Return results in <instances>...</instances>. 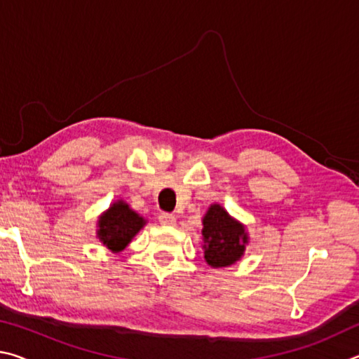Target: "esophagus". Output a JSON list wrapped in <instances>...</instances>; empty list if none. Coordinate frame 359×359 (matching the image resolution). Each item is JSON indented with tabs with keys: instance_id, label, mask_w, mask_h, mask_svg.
<instances>
[{
	"instance_id": "obj_1",
	"label": "esophagus",
	"mask_w": 359,
	"mask_h": 359,
	"mask_svg": "<svg viewBox=\"0 0 359 359\" xmlns=\"http://www.w3.org/2000/svg\"><path fill=\"white\" fill-rule=\"evenodd\" d=\"M158 220H160L161 224H165V226H174L175 222H177V217H175L174 214L163 212V214H160V217H158Z\"/></svg>"
}]
</instances>
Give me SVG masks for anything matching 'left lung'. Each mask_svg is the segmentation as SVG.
Listing matches in <instances>:
<instances>
[{
  "mask_svg": "<svg viewBox=\"0 0 359 359\" xmlns=\"http://www.w3.org/2000/svg\"><path fill=\"white\" fill-rule=\"evenodd\" d=\"M204 259L212 267H226L242 258L248 244L245 226L220 204H212L203 218Z\"/></svg>",
  "mask_w": 359,
  "mask_h": 359,
  "instance_id": "8db88e82",
  "label": "left lung"
}]
</instances>
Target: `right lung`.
<instances>
[{"label": "right lung", "mask_w": 359, "mask_h": 359, "mask_svg": "<svg viewBox=\"0 0 359 359\" xmlns=\"http://www.w3.org/2000/svg\"><path fill=\"white\" fill-rule=\"evenodd\" d=\"M147 223L125 201H117L98 218V239L109 250L117 253L130 244L131 239Z\"/></svg>", "instance_id": "add662e5"}]
</instances>
